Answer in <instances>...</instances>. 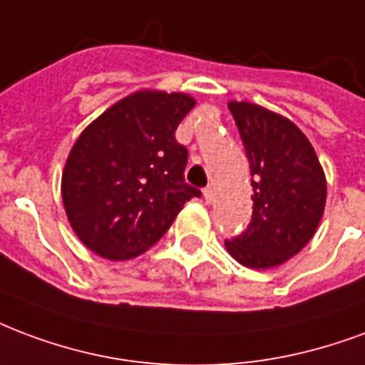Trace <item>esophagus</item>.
Listing matches in <instances>:
<instances>
[{"label": "esophagus", "mask_w": 365, "mask_h": 365, "mask_svg": "<svg viewBox=\"0 0 365 365\" xmlns=\"http://www.w3.org/2000/svg\"><path fill=\"white\" fill-rule=\"evenodd\" d=\"M203 197H205V201H207V203H212V190H210V187H205Z\"/></svg>", "instance_id": "obj_1"}]
</instances>
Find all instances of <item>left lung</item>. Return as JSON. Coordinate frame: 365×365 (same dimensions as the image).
Masks as SVG:
<instances>
[{"mask_svg": "<svg viewBox=\"0 0 365 365\" xmlns=\"http://www.w3.org/2000/svg\"><path fill=\"white\" fill-rule=\"evenodd\" d=\"M250 160L253 212L226 250L250 269H271L309 242L325 210L327 182L312 143L292 121L250 102H230Z\"/></svg>", "mask_w": 365, "mask_h": 365, "instance_id": "left-lung-1", "label": "left lung"}]
</instances>
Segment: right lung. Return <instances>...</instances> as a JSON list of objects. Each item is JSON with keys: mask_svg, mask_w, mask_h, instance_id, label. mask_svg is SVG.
<instances>
[{"mask_svg": "<svg viewBox=\"0 0 365 365\" xmlns=\"http://www.w3.org/2000/svg\"><path fill=\"white\" fill-rule=\"evenodd\" d=\"M193 106L187 94L141 91L108 108L73 145L61 197L75 234L100 257L141 255L201 197L185 183L187 148L175 141Z\"/></svg>", "mask_w": 365, "mask_h": 365, "instance_id": "obj_1", "label": "right lung"}]
</instances>
